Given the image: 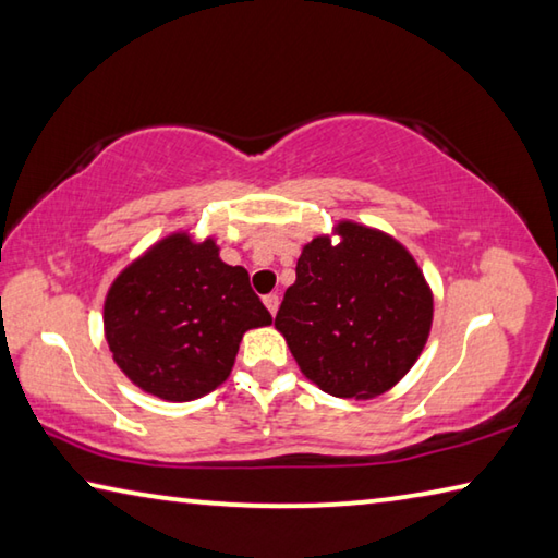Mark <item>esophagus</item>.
<instances>
[{
    "instance_id": "esophagus-1",
    "label": "esophagus",
    "mask_w": 558,
    "mask_h": 558,
    "mask_svg": "<svg viewBox=\"0 0 558 558\" xmlns=\"http://www.w3.org/2000/svg\"><path fill=\"white\" fill-rule=\"evenodd\" d=\"M263 302H266V307H268V313L276 317V313H278V307H280V298L276 295V292H270V295H266L263 298Z\"/></svg>"
}]
</instances>
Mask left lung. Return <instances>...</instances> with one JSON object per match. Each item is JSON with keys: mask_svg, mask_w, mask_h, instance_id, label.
Masks as SVG:
<instances>
[{"mask_svg": "<svg viewBox=\"0 0 558 558\" xmlns=\"http://www.w3.org/2000/svg\"><path fill=\"white\" fill-rule=\"evenodd\" d=\"M302 245L276 329L300 372L337 399H374L399 384L428 342L433 292L393 235L339 221Z\"/></svg>", "mask_w": 558, "mask_h": 558, "instance_id": "left-lung-1", "label": "left lung"}]
</instances>
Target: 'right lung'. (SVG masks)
<instances>
[{
  "instance_id": "add662e5",
  "label": "right lung",
  "mask_w": 558,
  "mask_h": 558,
  "mask_svg": "<svg viewBox=\"0 0 558 558\" xmlns=\"http://www.w3.org/2000/svg\"><path fill=\"white\" fill-rule=\"evenodd\" d=\"M272 323L248 270L219 258L214 239L186 231L135 258L112 280L102 327L120 372L165 401L202 399L233 369L248 329Z\"/></svg>"
}]
</instances>
